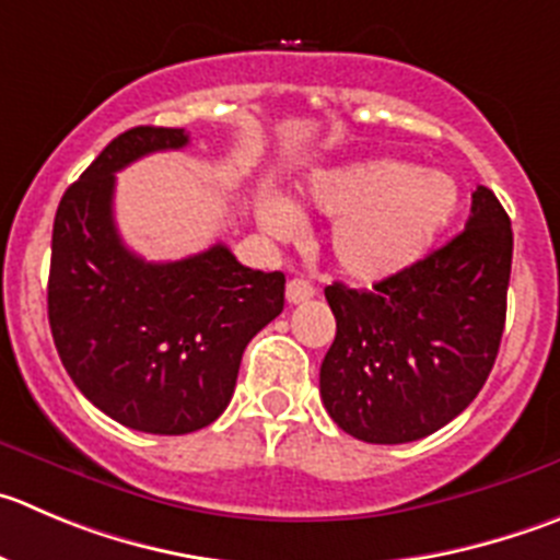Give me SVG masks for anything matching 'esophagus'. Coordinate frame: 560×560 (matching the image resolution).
<instances>
[{
	"mask_svg": "<svg viewBox=\"0 0 560 560\" xmlns=\"http://www.w3.org/2000/svg\"><path fill=\"white\" fill-rule=\"evenodd\" d=\"M316 296V285L311 283V280H302V277H294V280H289V285H285V300L291 302V305H300V302H307Z\"/></svg>",
	"mask_w": 560,
	"mask_h": 560,
	"instance_id": "1",
	"label": "esophagus"
}]
</instances>
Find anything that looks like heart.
<instances>
[{
    "label": "heart",
    "mask_w": 560,
    "mask_h": 560,
    "mask_svg": "<svg viewBox=\"0 0 560 560\" xmlns=\"http://www.w3.org/2000/svg\"><path fill=\"white\" fill-rule=\"evenodd\" d=\"M302 206L338 220L329 236L335 264L354 280L380 283L429 255L459 211V186L404 159L376 156L313 173ZM258 220L275 238H294L305 225L280 197L260 200Z\"/></svg>",
    "instance_id": "heart-1"
}]
</instances>
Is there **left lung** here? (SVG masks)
<instances>
[{
  "label": "left lung",
  "instance_id": "1",
  "mask_svg": "<svg viewBox=\"0 0 560 560\" xmlns=\"http://www.w3.org/2000/svg\"><path fill=\"white\" fill-rule=\"evenodd\" d=\"M511 249L509 214L478 186L465 231L448 244L371 291L324 289L338 329L318 387L346 434L412 443L470 407L503 338Z\"/></svg>",
  "mask_w": 560,
  "mask_h": 560
}]
</instances>
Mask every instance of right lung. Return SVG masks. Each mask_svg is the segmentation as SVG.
<instances>
[{
	"mask_svg": "<svg viewBox=\"0 0 560 560\" xmlns=\"http://www.w3.org/2000/svg\"><path fill=\"white\" fill-rule=\"evenodd\" d=\"M189 145L184 129L137 126L98 153L57 206L49 324L88 401L145 434H189L231 404L249 340L283 313L285 275L242 266L225 244L167 264L115 228V173Z\"/></svg>",
	"mask_w": 560,
	"mask_h": 560,
	"instance_id": "add662e5",
	"label": "right lung"
}]
</instances>
